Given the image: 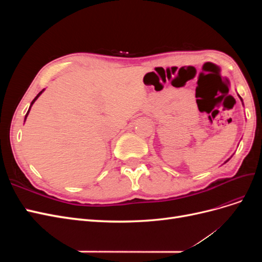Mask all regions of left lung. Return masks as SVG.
I'll list each match as a JSON object with an SVG mask.
<instances>
[{"label":"left lung","mask_w":262,"mask_h":262,"mask_svg":"<svg viewBox=\"0 0 262 262\" xmlns=\"http://www.w3.org/2000/svg\"><path fill=\"white\" fill-rule=\"evenodd\" d=\"M239 98H241V100H242V101H243V99H242V97H241V96H239ZM228 161H229V158H228V160H227V161H226V162H225V163H227V162H228Z\"/></svg>","instance_id":"obj_1"}]
</instances>
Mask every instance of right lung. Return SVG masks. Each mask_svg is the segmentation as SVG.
<instances>
[{
  "instance_id": "obj_1",
  "label": "right lung",
  "mask_w": 262,
  "mask_h": 262,
  "mask_svg": "<svg viewBox=\"0 0 262 262\" xmlns=\"http://www.w3.org/2000/svg\"><path fill=\"white\" fill-rule=\"evenodd\" d=\"M43 91H45V90H42V91H41V92H40V93H39V94H38V95H37V96H36V97H35V98H34V100H33V101H31V104H30V107H29V109H28V112H27V114H26V116H25V120H26V118H27V116H28V114H29V110H30V108H31V106H33V104H34V102H35V101H36V100H37V98H38V97H39V96H40V95H41V94H42V92H43Z\"/></svg>"
}]
</instances>
